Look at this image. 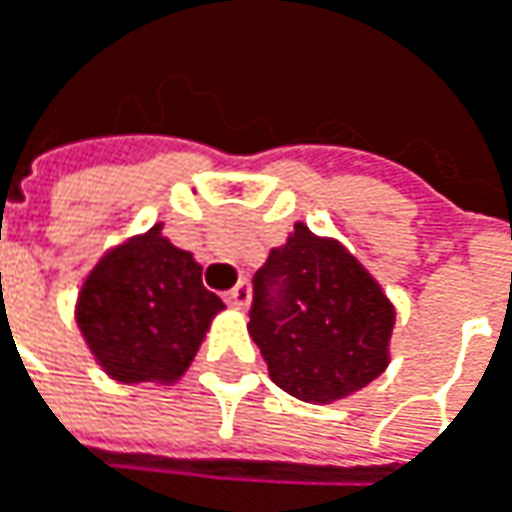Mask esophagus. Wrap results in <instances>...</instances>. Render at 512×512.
<instances>
[{
    "label": "esophagus",
    "instance_id": "esophagus-1",
    "mask_svg": "<svg viewBox=\"0 0 512 512\" xmlns=\"http://www.w3.org/2000/svg\"><path fill=\"white\" fill-rule=\"evenodd\" d=\"M223 298H226V303L234 306V309H246V306H249V298H252V289H249L246 280H240V283H237L234 289H229Z\"/></svg>",
    "mask_w": 512,
    "mask_h": 512
}]
</instances>
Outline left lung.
Returning <instances> with one entry per match:
<instances>
[{
  "label": "left lung",
  "mask_w": 512,
  "mask_h": 512,
  "mask_svg": "<svg viewBox=\"0 0 512 512\" xmlns=\"http://www.w3.org/2000/svg\"><path fill=\"white\" fill-rule=\"evenodd\" d=\"M252 286L249 335L283 392L326 404L387 369L395 309L341 243L295 223Z\"/></svg>",
  "instance_id": "obj_1"
}]
</instances>
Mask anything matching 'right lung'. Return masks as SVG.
<instances>
[{
  "instance_id": "1",
  "label": "right lung",
  "mask_w": 512,
  "mask_h": 512,
  "mask_svg": "<svg viewBox=\"0 0 512 512\" xmlns=\"http://www.w3.org/2000/svg\"><path fill=\"white\" fill-rule=\"evenodd\" d=\"M220 309L223 300L203 286V266L154 226L94 266L77 323L117 381H177Z\"/></svg>"
}]
</instances>
